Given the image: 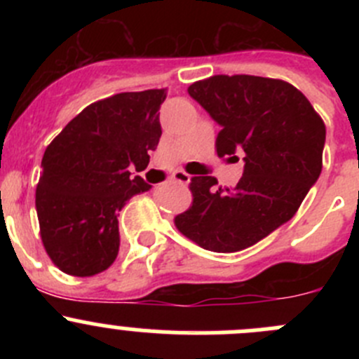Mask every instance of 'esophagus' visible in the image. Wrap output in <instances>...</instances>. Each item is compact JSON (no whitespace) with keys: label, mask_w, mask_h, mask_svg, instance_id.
<instances>
[{"label":"esophagus","mask_w":359,"mask_h":359,"mask_svg":"<svg viewBox=\"0 0 359 359\" xmlns=\"http://www.w3.org/2000/svg\"><path fill=\"white\" fill-rule=\"evenodd\" d=\"M172 180H175V182H180V184H189L191 175H187V173L182 172V170H177V172L172 173Z\"/></svg>","instance_id":"1"}]
</instances>
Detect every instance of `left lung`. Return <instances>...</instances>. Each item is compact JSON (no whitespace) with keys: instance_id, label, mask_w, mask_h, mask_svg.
Instances as JSON below:
<instances>
[{"instance_id":"1","label":"left lung","mask_w":359,"mask_h":359,"mask_svg":"<svg viewBox=\"0 0 359 359\" xmlns=\"http://www.w3.org/2000/svg\"><path fill=\"white\" fill-rule=\"evenodd\" d=\"M220 126L217 154L243 156L233 187L191 179L193 206L175 217L184 236L210 252H240L295 215L321 173L327 130L302 92L260 76H212L187 88Z\"/></svg>"}]
</instances>
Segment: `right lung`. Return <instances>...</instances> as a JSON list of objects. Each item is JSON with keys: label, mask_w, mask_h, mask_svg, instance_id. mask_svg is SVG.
<instances>
[{"label": "right lung", "mask_w": 359, "mask_h": 359, "mask_svg": "<svg viewBox=\"0 0 359 359\" xmlns=\"http://www.w3.org/2000/svg\"><path fill=\"white\" fill-rule=\"evenodd\" d=\"M165 97V90H146L90 104L46 147L36 212L46 253L66 274L93 276L118 257L119 212L153 187L130 165H149Z\"/></svg>", "instance_id": "1"}]
</instances>
